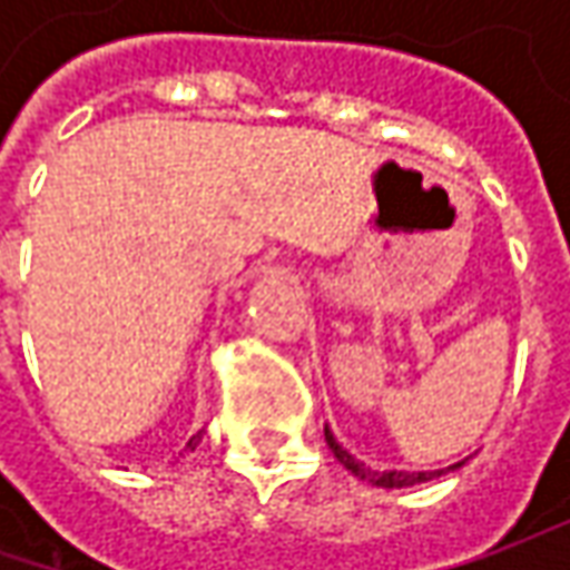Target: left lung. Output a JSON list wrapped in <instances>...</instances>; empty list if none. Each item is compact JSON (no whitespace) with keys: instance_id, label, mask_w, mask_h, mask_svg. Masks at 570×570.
I'll use <instances>...</instances> for the list:
<instances>
[{"instance_id":"obj_1","label":"left lung","mask_w":570,"mask_h":570,"mask_svg":"<svg viewBox=\"0 0 570 570\" xmlns=\"http://www.w3.org/2000/svg\"><path fill=\"white\" fill-rule=\"evenodd\" d=\"M323 434H326V444L333 450V456L340 460L345 470L352 472L355 479H362L367 485H377V489H412V485H422V482H431V479H441V475H448V472L460 470L466 460H460V463H453V466H444V470H422V472H405V470H374V466H367L362 460H355L348 450L342 448L340 441H336V434L330 431V425L323 428Z\"/></svg>"}]
</instances>
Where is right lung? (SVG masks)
<instances>
[{"mask_svg":"<svg viewBox=\"0 0 570 570\" xmlns=\"http://www.w3.org/2000/svg\"><path fill=\"white\" fill-rule=\"evenodd\" d=\"M199 438H203V434H193V438H189V441H187V448H184V450H196V444H199Z\"/></svg>","mask_w":570,"mask_h":570,"instance_id":"right-lung-1","label":"right lung"}]
</instances>
